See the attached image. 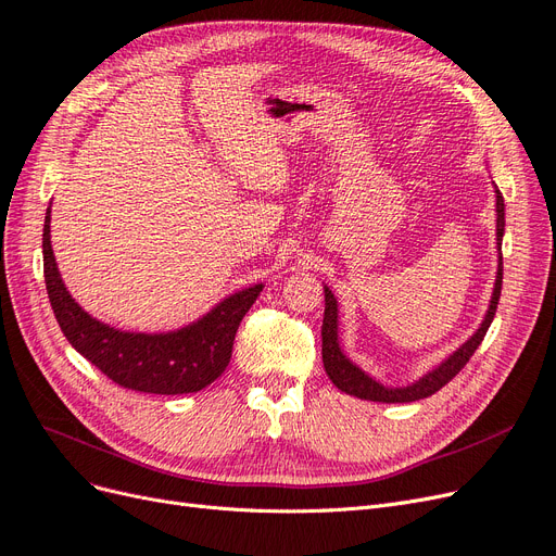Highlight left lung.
I'll return each mask as SVG.
<instances>
[{"label":"left lung","mask_w":556,"mask_h":556,"mask_svg":"<svg viewBox=\"0 0 556 556\" xmlns=\"http://www.w3.org/2000/svg\"><path fill=\"white\" fill-rule=\"evenodd\" d=\"M497 194V250L502 252V238H504V197L502 192L495 188ZM504 263L500 256L497 263V279H495V289H492V298H490V306L488 314L481 323L479 330L471 334L454 355H448L440 366H435L433 371H428L424 378H419L417 382L407 384V387H384L378 380H374L368 374H364L357 364H353L351 359L345 357V353L341 351L339 345V309H337V298L334 293L325 286V318H323V364H325V374L330 376V380L341 389V392L364 399V401H376V403H409V401H419L426 396H433L435 392L454 380L465 364L469 362V357L475 355L477 348L481 345L488 327L495 318L497 304H500V295H502V273Z\"/></svg>","instance_id":"obj_1"}]
</instances>
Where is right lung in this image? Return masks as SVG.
Masks as SVG:
<instances>
[{
	"mask_svg": "<svg viewBox=\"0 0 556 556\" xmlns=\"http://www.w3.org/2000/svg\"><path fill=\"white\" fill-rule=\"evenodd\" d=\"M43 275L54 318L75 351L112 382L143 394H192L215 382L231 362L238 325L263 291L250 286L222 300L176 332H121L91 318L61 281L50 242V208L43 224Z\"/></svg>",
	"mask_w": 556,
	"mask_h": 556,
	"instance_id": "1",
	"label": "right lung"
}]
</instances>
